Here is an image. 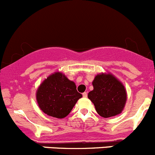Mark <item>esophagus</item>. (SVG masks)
<instances>
[{"instance_id": "34e87169", "label": "esophagus", "mask_w": 155, "mask_h": 155, "mask_svg": "<svg viewBox=\"0 0 155 155\" xmlns=\"http://www.w3.org/2000/svg\"><path fill=\"white\" fill-rule=\"evenodd\" d=\"M82 96H83V97L86 98L87 97V92H84V93L82 94Z\"/></svg>"}]
</instances>
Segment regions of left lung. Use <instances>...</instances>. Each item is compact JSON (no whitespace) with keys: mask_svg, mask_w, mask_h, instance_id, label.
I'll return each instance as SVG.
<instances>
[{"mask_svg":"<svg viewBox=\"0 0 155 155\" xmlns=\"http://www.w3.org/2000/svg\"><path fill=\"white\" fill-rule=\"evenodd\" d=\"M93 91L87 97L94 105L97 112L103 118L115 116L122 112L127 101L126 89L111 73H101L92 82Z\"/></svg>","mask_w":155,"mask_h":155,"instance_id":"obj_1","label":"left lung"}]
</instances>
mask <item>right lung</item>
<instances>
[{"instance_id":"add662e5","label":"right lung","mask_w":155,"mask_h":155,"mask_svg":"<svg viewBox=\"0 0 155 155\" xmlns=\"http://www.w3.org/2000/svg\"><path fill=\"white\" fill-rule=\"evenodd\" d=\"M39 107L44 113L57 118H65L82 97L76 84L64 74L56 72L46 78L36 94Z\"/></svg>"}]
</instances>
